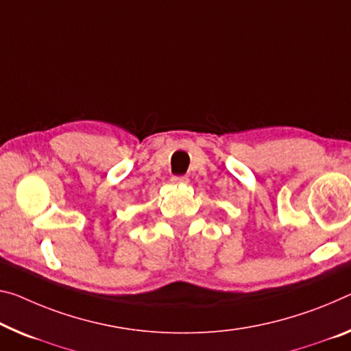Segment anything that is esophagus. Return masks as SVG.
Wrapping results in <instances>:
<instances>
[{
    "mask_svg": "<svg viewBox=\"0 0 351 351\" xmlns=\"http://www.w3.org/2000/svg\"><path fill=\"white\" fill-rule=\"evenodd\" d=\"M171 182L172 183H186L188 182V177L186 176H172L171 177Z\"/></svg>",
    "mask_w": 351,
    "mask_h": 351,
    "instance_id": "1",
    "label": "esophagus"
}]
</instances>
